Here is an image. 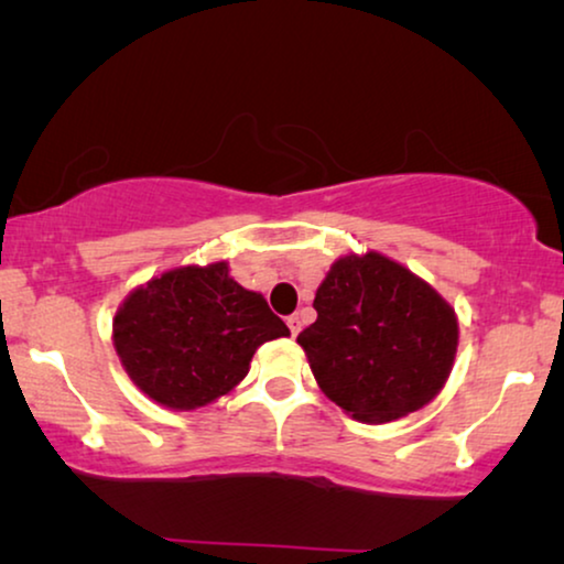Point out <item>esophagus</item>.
<instances>
[{
    "label": "esophagus",
    "mask_w": 564,
    "mask_h": 564,
    "mask_svg": "<svg viewBox=\"0 0 564 564\" xmlns=\"http://www.w3.org/2000/svg\"><path fill=\"white\" fill-rule=\"evenodd\" d=\"M288 326H290V334L297 336L300 328H303V321H300V315H290L288 318Z\"/></svg>",
    "instance_id": "34e87169"
}]
</instances>
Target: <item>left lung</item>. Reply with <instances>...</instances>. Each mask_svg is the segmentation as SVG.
I'll return each mask as SVG.
<instances>
[{
	"instance_id": "left-lung-1",
	"label": "left lung",
	"mask_w": 564,
	"mask_h": 564,
	"mask_svg": "<svg viewBox=\"0 0 564 564\" xmlns=\"http://www.w3.org/2000/svg\"><path fill=\"white\" fill-rule=\"evenodd\" d=\"M300 330L321 390L357 421L419 411L442 390L457 351L454 311L405 267L380 257L338 259Z\"/></svg>"
}]
</instances>
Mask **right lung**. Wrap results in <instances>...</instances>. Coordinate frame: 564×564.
Here are the masks:
<instances>
[{"label":"right lung","mask_w":564,"mask_h":564,"mask_svg":"<svg viewBox=\"0 0 564 564\" xmlns=\"http://www.w3.org/2000/svg\"><path fill=\"white\" fill-rule=\"evenodd\" d=\"M112 334L130 380L156 403L189 411L236 388L253 351L290 328L220 261L174 269L135 290Z\"/></svg>","instance_id":"1"}]
</instances>
